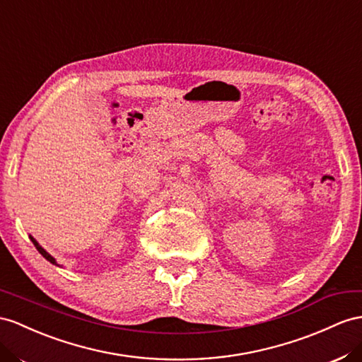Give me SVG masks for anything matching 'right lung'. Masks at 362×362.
Segmentation results:
<instances>
[{"mask_svg": "<svg viewBox=\"0 0 362 362\" xmlns=\"http://www.w3.org/2000/svg\"><path fill=\"white\" fill-rule=\"evenodd\" d=\"M29 237H30V240H32V243L35 245V247L38 249V252H40V254H41V255L45 258V260L50 262V263H52V264H54V266H59V264L57 263V260H54V258H53V257H52V255H50L47 251H45V249H44V247H42V246H41L38 242H36V240H35L32 235H29Z\"/></svg>", "mask_w": 362, "mask_h": 362, "instance_id": "obj_1", "label": "right lung"}]
</instances>
